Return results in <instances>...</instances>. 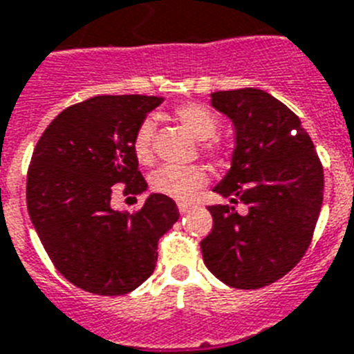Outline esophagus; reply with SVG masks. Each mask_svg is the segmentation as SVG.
<instances>
[{"label": "esophagus", "instance_id": "34e87169", "mask_svg": "<svg viewBox=\"0 0 354 354\" xmlns=\"http://www.w3.org/2000/svg\"><path fill=\"white\" fill-rule=\"evenodd\" d=\"M177 208H179V212L184 215V213H188L189 209H192V203H179L177 204Z\"/></svg>", "mask_w": 354, "mask_h": 354}]
</instances>
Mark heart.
Wrapping results in <instances>:
<instances>
[{
  "label": "heart",
  "instance_id": "b5f03b06",
  "mask_svg": "<svg viewBox=\"0 0 354 354\" xmlns=\"http://www.w3.org/2000/svg\"><path fill=\"white\" fill-rule=\"evenodd\" d=\"M175 118L197 141H206L203 145V150L209 157H213V159L221 157V150L217 148V145L208 141L217 133L218 128V122L213 118V113H209L206 108L198 106V104H183L175 110ZM153 130H156L153 121L145 119L133 136L131 150L141 165H151V160H153V150H151ZM206 180H208V175H206L204 168L197 165H166L157 168L150 175L151 189L160 195L175 198V201H189L206 184Z\"/></svg>",
  "mask_w": 354,
  "mask_h": 354
}]
</instances>
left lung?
I'll return each instance as SVG.
<instances>
[{"label": "left lung", "instance_id": "obj_1", "mask_svg": "<svg viewBox=\"0 0 354 354\" xmlns=\"http://www.w3.org/2000/svg\"><path fill=\"white\" fill-rule=\"evenodd\" d=\"M209 104L232 121L235 148L213 188L230 204L208 208L213 230L201 242L204 264L232 288H264L308 250L322 208V165L300 119L271 93L223 90L209 93ZM236 202L247 212H236Z\"/></svg>", "mask_w": 354, "mask_h": 354}]
</instances>
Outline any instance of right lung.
Instances as JSON below:
<instances>
[{"instance_id": "1", "label": "right lung", "mask_w": 354, "mask_h": 354, "mask_svg": "<svg viewBox=\"0 0 354 354\" xmlns=\"http://www.w3.org/2000/svg\"><path fill=\"white\" fill-rule=\"evenodd\" d=\"M165 97L97 95L66 108L32 153L26 208L61 275L93 295L133 291L153 273L157 242L179 218L170 197L151 194L137 213L112 208V186L139 195L148 184L131 142Z\"/></svg>"}]
</instances>
